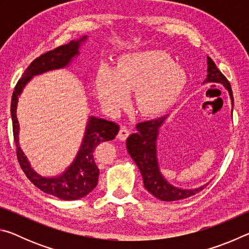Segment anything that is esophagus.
Instances as JSON below:
<instances>
[{
  "label": "esophagus",
  "instance_id": "esophagus-1",
  "mask_svg": "<svg viewBox=\"0 0 249 249\" xmlns=\"http://www.w3.org/2000/svg\"><path fill=\"white\" fill-rule=\"evenodd\" d=\"M128 135H129V130L123 126V127H121L119 134H117V138H119L120 141L124 142V141H126V138L128 137Z\"/></svg>",
  "mask_w": 249,
  "mask_h": 249
}]
</instances>
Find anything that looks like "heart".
<instances>
[{
  "mask_svg": "<svg viewBox=\"0 0 249 249\" xmlns=\"http://www.w3.org/2000/svg\"><path fill=\"white\" fill-rule=\"evenodd\" d=\"M187 82L185 71L163 50L126 53L113 70L101 68L94 79L100 103L107 112H117L135 91V107L142 116L156 117L169 109Z\"/></svg>",
  "mask_w": 249,
  "mask_h": 249,
  "instance_id": "obj_1",
  "label": "heart"
}]
</instances>
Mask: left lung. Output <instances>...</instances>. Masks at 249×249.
I'll use <instances>...</instances> for the list:
<instances>
[{"mask_svg": "<svg viewBox=\"0 0 249 249\" xmlns=\"http://www.w3.org/2000/svg\"><path fill=\"white\" fill-rule=\"evenodd\" d=\"M204 82L222 83L229 91L231 99V105H234L233 92H231L229 80L217 69L216 65L210 57H208V78L205 79ZM166 119L167 116H162L156 120L138 123L136 125L137 133L132 134L127 138L126 147H127L130 157L136 162L138 169L141 171L147 191L159 200L171 202L183 200L195 196L197 192L203 190L206 185L204 184L200 188L187 190V189L174 187L162 177L158 166L156 142L158 138L160 126L163 124Z\"/></svg>", "mask_w": 249, "mask_h": 249, "instance_id": "1", "label": "left lung"}]
</instances>
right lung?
Listing matches in <instances>:
<instances>
[{
    "label": "right lung",
    "instance_id": "obj_1",
    "mask_svg": "<svg viewBox=\"0 0 249 249\" xmlns=\"http://www.w3.org/2000/svg\"><path fill=\"white\" fill-rule=\"evenodd\" d=\"M86 39L87 36H83L79 40H71L69 44L59 46L53 50H50L36 58L24 71L22 78L15 86L11 103L16 156H18L20 168L27 176V178L41 191L67 201L81 199L89 195L96 187L100 170L95 163L94 150L101 142L114 140L120 130L119 125L114 122L91 116L88 121L81 147L73 162L70 167L67 168L62 175L53 177V178H46L33 169L26 156L18 146L19 125L16 117V107H18L19 94L22 93L25 86L31 81L34 75L47 72L49 70L65 68L70 64L73 57L78 56L80 45Z\"/></svg>",
    "mask_w": 249,
    "mask_h": 249
}]
</instances>
